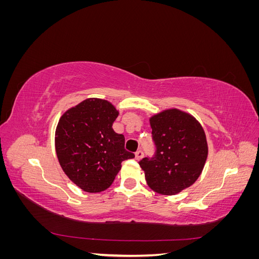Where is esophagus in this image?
Masks as SVG:
<instances>
[{
  "instance_id": "obj_1",
  "label": "esophagus",
  "mask_w": 259,
  "mask_h": 259,
  "mask_svg": "<svg viewBox=\"0 0 259 259\" xmlns=\"http://www.w3.org/2000/svg\"><path fill=\"white\" fill-rule=\"evenodd\" d=\"M144 156V151L143 150H137L136 152H135V158H136V160H140Z\"/></svg>"
}]
</instances>
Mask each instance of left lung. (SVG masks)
Wrapping results in <instances>:
<instances>
[{"instance_id": "obj_1", "label": "left lung", "mask_w": 259, "mask_h": 259, "mask_svg": "<svg viewBox=\"0 0 259 259\" xmlns=\"http://www.w3.org/2000/svg\"><path fill=\"white\" fill-rule=\"evenodd\" d=\"M155 151L139 161L148 186L173 195L199 178L207 158L205 133L194 117L169 109L150 119Z\"/></svg>"}]
</instances>
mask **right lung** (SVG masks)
Listing matches in <instances>:
<instances>
[{
	"label": "right lung",
	"mask_w": 259,
	"mask_h": 259,
	"mask_svg": "<svg viewBox=\"0 0 259 259\" xmlns=\"http://www.w3.org/2000/svg\"><path fill=\"white\" fill-rule=\"evenodd\" d=\"M119 112L107 100L85 99L60 117L55 146L60 166L86 192L111 186L124 160L135 156L125 150V138L112 124Z\"/></svg>",
	"instance_id": "obj_1"
}]
</instances>
